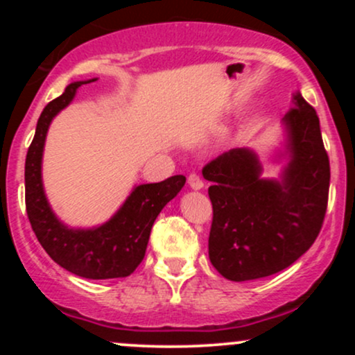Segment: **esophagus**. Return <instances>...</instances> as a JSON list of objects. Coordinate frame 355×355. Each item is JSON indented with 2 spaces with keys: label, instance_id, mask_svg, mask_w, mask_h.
<instances>
[{
  "label": "esophagus",
  "instance_id": "obj_1",
  "mask_svg": "<svg viewBox=\"0 0 355 355\" xmlns=\"http://www.w3.org/2000/svg\"><path fill=\"white\" fill-rule=\"evenodd\" d=\"M189 185H190V189H193V190L203 189V180L200 178V175L190 173L189 175Z\"/></svg>",
  "mask_w": 355,
  "mask_h": 355
}]
</instances>
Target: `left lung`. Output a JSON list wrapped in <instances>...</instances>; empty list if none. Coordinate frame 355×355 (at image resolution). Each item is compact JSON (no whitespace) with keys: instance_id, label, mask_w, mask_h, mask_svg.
<instances>
[{"instance_id":"1","label":"left lung","mask_w":355,"mask_h":355,"mask_svg":"<svg viewBox=\"0 0 355 355\" xmlns=\"http://www.w3.org/2000/svg\"><path fill=\"white\" fill-rule=\"evenodd\" d=\"M288 164L280 180L260 177L248 148H232L203 166L214 209L209 257L234 282L274 275L304 255L324 223L331 165L320 123L300 93L284 116Z\"/></svg>"}]
</instances>
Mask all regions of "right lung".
Returning <instances> with one entry per match:
<instances>
[{
	"mask_svg": "<svg viewBox=\"0 0 355 355\" xmlns=\"http://www.w3.org/2000/svg\"><path fill=\"white\" fill-rule=\"evenodd\" d=\"M89 81L95 78L87 83ZM83 83L75 81L68 85L63 95L50 101L38 118L24 164L26 214L46 254L68 272L95 280L128 277L144 260L155 218L166 203L177 197L185 185V177L173 175L164 182L135 187L121 209L107 223L95 229H68L61 223L53 214L43 190V146L51 120L71 103L76 89Z\"/></svg>",
	"mask_w": 355,
	"mask_h": 355,
	"instance_id": "right-lung-1",
	"label": "right lung"
}]
</instances>
